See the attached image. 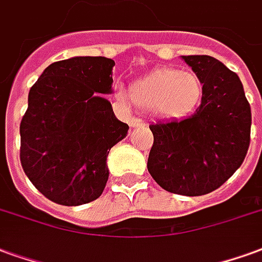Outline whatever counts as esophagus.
<instances>
[{
  "label": "esophagus",
  "mask_w": 262,
  "mask_h": 262,
  "mask_svg": "<svg viewBox=\"0 0 262 262\" xmlns=\"http://www.w3.org/2000/svg\"><path fill=\"white\" fill-rule=\"evenodd\" d=\"M145 123L142 120H138V118H133L131 121H129V127L131 128H141V127H144Z\"/></svg>",
  "instance_id": "34e87169"
}]
</instances>
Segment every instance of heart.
Listing matches in <instances>:
<instances>
[{
  "label": "heart",
  "mask_w": 262,
  "mask_h": 262,
  "mask_svg": "<svg viewBox=\"0 0 262 262\" xmlns=\"http://www.w3.org/2000/svg\"><path fill=\"white\" fill-rule=\"evenodd\" d=\"M202 82L191 71L160 68L152 71L129 86L128 95L134 104L152 108L162 118H180L191 113L201 102ZM118 97L127 100V92L118 89Z\"/></svg>",
  "instance_id": "b5f03b06"
}]
</instances>
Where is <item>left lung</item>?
I'll return each mask as SVG.
<instances>
[{
    "label": "left lung",
    "mask_w": 262,
    "mask_h": 262,
    "mask_svg": "<svg viewBox=\"0 0 262 262\" xmlns=\"http://www.w3.org/2000/svg\"><path fill=\"white\" fill-rule=\"evenodd\" d=\"M202 82L195 113L150 124L148 171L163 190L204 195L222 186L243 163L250 145L251 108L243 85L211 55H181Z\"/></svg>",
    "instance_id": "left-lung-1"
}]
</instances>
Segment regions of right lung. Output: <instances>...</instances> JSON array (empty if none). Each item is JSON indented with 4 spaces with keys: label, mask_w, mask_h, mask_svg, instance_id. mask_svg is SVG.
I'll return each instance as SVG.
<instances>
[{
    "label": "right lung",
    "mask_w": 262,
    "mask_h": 262,
    "mask_svg": "<svg viewBox=\"0 0 262 262\" xmlns=\"http://www.w3.org/2000/svg\"><path fill=\"white\" fill-rule=\"evenodd\" d=\"M113 67L106 57H72L47 67L30 88L20 163L50 201L76 207L106 187L108 152L128 133L104 97L113 92Z\"/></svg>",
    "instance_id": "obj_1"
}]
</instances>
